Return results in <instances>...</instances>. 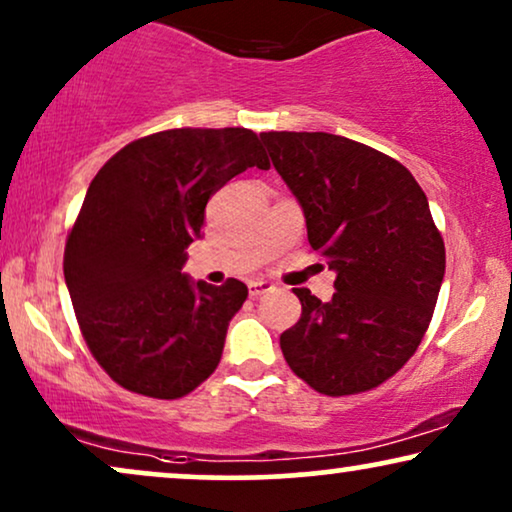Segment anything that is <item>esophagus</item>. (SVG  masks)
<instances>
[{
  "instance_id": "1",
  "label": "esophagus",
  "mask_w": 512,
  "mask_h": 512,
  "mask_svg": "<svg viewBox=\"0 0 512 512\" xmlns=\"http://www.w3.org/2000/svg\"><path fill=\"white\" fill-rule=\"evenodd\" d=\"M269 290H274V283H269V281H250L248 283V293L252 297H260L264 293H269Z\"/></svg>"
}]
</instances>
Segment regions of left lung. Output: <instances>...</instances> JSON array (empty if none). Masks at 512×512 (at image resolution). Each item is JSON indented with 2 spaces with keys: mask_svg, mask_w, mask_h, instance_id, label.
<instances>
[{
  "mask_svg": "<svg viewBox=\"0 0 512 512\" xmlns=\"http://www.w3.org/2000/svg\"><path fill=\"white\" fill-rule=\"evenodd\" d=\"M300 200L307 238L335 274L333 300L295 288L302 316L281 335L290 371L328 397L368 392L428 331L446 252L428 198L399 160L326 132H262Z\"/></svg>",
  "mask_w": 512,
  "mask_h": 512,
  "instance_id": "left-lung-1",
  "label": "left lung"
}]
</instances>
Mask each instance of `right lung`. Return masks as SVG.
<instances>
[{
  "label": "right lung",
  "instance_id": "right-lung-1",
  "mask_svg": "<svg viewBox=\"0 0 512 512\" xmlns=\"http://www.w3.org/2000/svg\"><path fill=\"white\" fill-rule=\"evenodd\" d=\"M269 160L252 129L181 127L134 139L101 167L66 241L63 274L92 357L120 387L179 399L222 359L248 286L181 274L205 205Z\"/></svg>",
  "mask_w": 512,
  "mask_h": 512
}]
</instances>
